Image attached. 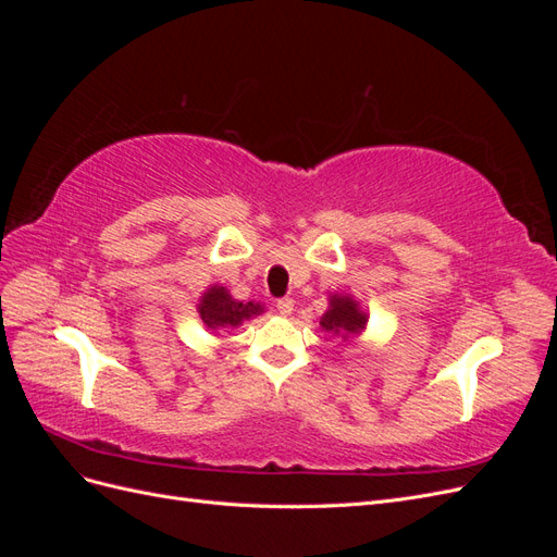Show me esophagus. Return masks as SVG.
<instances>
[{"label": "esophagus", "mask_w": 557, "mask_h": 557, "mask_svg": "<svg viewBox=\"0 0 557 557\" xmlns=\"http://www.w3.org/2000/svg\"><path fill=\"white\" fill-rule=\"evenodd\" d=\"M276 309H278V313H281V315H290V313H293V309H295V301H293V299H288V297H285V299H278V301H276Z\"/></svg>", "instance_id": "1"}]
</instances>
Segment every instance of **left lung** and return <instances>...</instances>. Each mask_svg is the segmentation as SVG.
Masks as SVG:
<instances>
[{
    "label": "left lung",
    "instance_id": "1",
    "mask_svg": "<svg viewBox=\"0 0 557 557\" xmlns=\"http://www.w3.org/2000/svg\"><path fill=\"white\" fill-rule=\"evenodd\" d=\"M367 325V313L350 295H330V309L320 318V327L342 334V339L348 342L358 336Z\"/></svg>",
    "mask_w": 557,
    "mask_h": 557
}]
</instances>
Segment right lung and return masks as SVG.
I'll list each match as a JSON object with an SVG mask.
<instances>
[{"label":"right lung","instance_id":"add662e5","mask_svg":"<svg viewBox=\"0 0 557 557\" xmlns=\"http://www.w3.org/2000/svg\"><path fill=\"white\" fill-rule=\"evenodd\" d=\"M264 309L262 305H256V301H239L230 295L227 288L223 285H211L207 293L201 295L197 313L209 330H230V327H239L244 320H250L260 315Z\"/></svg>","mask_w":557,"mask_h":557}]
</instances>
